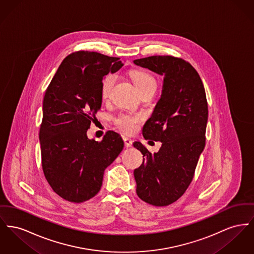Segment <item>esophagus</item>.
I'll list each match as a JSON object with an SVG mask.
<instances>
[{
	"mask_svg": "<svg viewBox=\"0 0 254 254\" xmlns=\"http://www.w3.org/2000/svg\"><path fill=\"white\" fill-rule=\"evenodd\" d=\"M124 142H125V146L127 148H130L132 146V141L127 137H124Z\"/></svg>",
	"mask_w": 254,
	"mask_h": 254,
	"instance_id": "1",
	"label": "esophagus"
}]
</instances>
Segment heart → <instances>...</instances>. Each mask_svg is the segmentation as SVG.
Returning <instances> with one entry per match:
<instances>
[{"label": "heart", "instance_id": "heart-1", "mask_svg": "<svg viewBox=\"0 0 254 254\" xmlns=\"http://www.w3.org/2000/svg\"><path fill=\"white\" fill-rule=\"evenodd\" d=\"M131 75H132L133 82H134L135 86L138 90L139 94L146 90L156 88L155 78L148 73L135 71ZM116 80H117V74H115V73H109L104 77V79L102 80V83H101V93H102V97L104 99L108 98ZM141 120L142 118L139 115L121 113L115 118L114 123H115L116 127L121 130H123L127 133H133L135 130L138 128V126H139Z\"/></svg>", "mask_w": 254, "mask_h": 254}]
</instances>
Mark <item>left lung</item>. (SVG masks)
I'll return each mask as SVG.
<instances>
[{"label":"left lung","instance_id":"obj_1","mask_svg":"<svg viewBox=\"0 0 254 254\" xmlns=\"http://www.w3.org/2000/svg\"><path fill=\"white\" fill-rule=\"evenodd\" d=\"M134 64L163 75L161 98L143 127V136L162 143L150 153L134 142L144 160L134 170L136 193L154 206H167L185 193L205 146L208 105L202 81L187 61L171 56L135 60Z\"/></svg>","mask_w":254,"mask_h":254}]
</instances>
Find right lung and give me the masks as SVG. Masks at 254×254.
<instances>
[{
	"label": "right lung",
	"mask_w": 254,
	"mask_h": 254,
	"mask_svg": "<svg viewBox=\"0 0 254 254\" xmlns=\"http://www.w3.org/2000/svg\"><path fill=\"white\" fill-rule=\"evenodd\" d=\"M119 60L96 52L73 53L46 90L39 131L42 168L53 190L68 201L79 203L98 194L105 169L124 148L114 131L101 142L87 137L102 106V80L122 68Z\"/></svg>",
	"instance_id": "add662e5"
}]
</instances>
